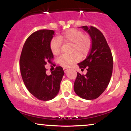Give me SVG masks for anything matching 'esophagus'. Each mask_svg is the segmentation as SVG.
<instances>
[{
    "instance_id": "esophagus-1",
    "label": "esophagus",
    "mask_w": 131,
    "mask_h": 131,
    "mask_svg": "<svg viewBox=\"0 0 131 131\" xmlns=\"http://www.w3.org/2000/svg\"><path fill=\"white\" fill-rule=\"evenodd\" d=\"M63 70H64V73H67V72L68 71V69L67 68H63Z\"/></svg>"
}]
</instances>
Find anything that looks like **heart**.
<instances>
[{"label": "heart", "instance_id": "1", "mask_svg": "<svg viewBox=\"0 0 131 131\" xmlns=\"http://www.w3.org/2000/svg\"><path fill=\"white\" fill-rule=\"evenodd\" d=\"M61 42L71 43V53H73L70 55H61L57 60L58 63L64 68H70L79 61L80 58H85L91 49V38L84 35L82 31L75 29L67 30L62 35L51 40L50 49L54 55L60 53Z\"/></svg>", "mask_w": 131, "mask_h": 131}]
</instances>
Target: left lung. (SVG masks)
Returning a JSON list of instances; mask_svg holds the SVG:
<instances>
[{
	"mask_svg": "<svg viewBox=\"0 0 131 131\" xmlns=\"http://www.w3.org/2000/svg\"><path fill=\"white\" fill-rule=\"evenodd\" d=\"M92 39V48L88 56L78 66L86 74L78 73L74 90L79 97L86 100L98 98L107 88L113 72V60L112 52L104 36L94 26H81Z\"/></svg>",
	"mask_w": 131,
	"mask_h": 131,
	"instance_id": "1",
	"label": "left lung"
}]
</instances>
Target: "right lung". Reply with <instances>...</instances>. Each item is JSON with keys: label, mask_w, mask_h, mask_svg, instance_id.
Masks as SVG:
<instances>
[{"label": "right lung", "mask_w": 131, "mask_h": 131, "mask_svg": "<svg viewBox=\"0 0 131 131\" xmlns=\"http://www.w3.org/2000/svg\"><path fill=\"white\" fill-rule=\"evenodd\" d=\"M55 32L42 29L27 39L19 59L21 74L26 88L36 98L48 101L58 94L64 74L62 67H57L50 75L46 74L45 65L53 58L50 43Z\"/></svg>", "instance_id": "1"}]
</instances>
